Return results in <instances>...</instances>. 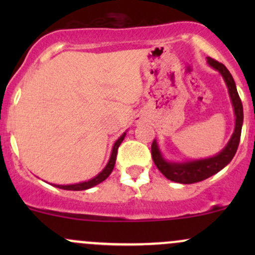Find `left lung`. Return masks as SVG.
Returning <instances> with one entry per match:
<instances>
[{
	"instance_id": "obj_1",
	"label": "left lung",
	"mask_w": 255,
	"mask_h": 255,
	"mask_svg": "<svg viewBox=\"0 0 255 255\" xmlns=\"http://www.w3.org/2000/svg\"><path fill=\"white\" fill-rule=\"evenodd\" d=\"M207 64L216 71H218L225 80L228 94H230L231 104L233 107V113H235V130L225 148L213 156L185 161H170L165 159L159 148L158 142L156 139H154L151 144V158H153L154 164L166 179L179 182V184H194V182L202 181V180L222 170L226 165L231 163L235 156L239 139H241L242 126H243V106H242V101L239 99L235 80L223 64L211 58H207Z\"/></svg>"
}]
</instances>
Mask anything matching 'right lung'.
<instances>
[{
	"instance_id": "add662e5",
	"label": "right lung",
	"mask_w": 255,
	"mask_h": 255,
	"mask_svg": "<svg viewBox=\"0 0 255 255\" xmlns=\"http://www.w3.org/2000/svg\"><path fill=\"white\" fill-rule=\"evenodd\" d=\"M126 134H127V130L116 140L115 144L112 146V151H111V155H110L109 161H107L106 166L97 174L96 176H94L92 179L87 180V181H81V182H76V184H69V185H56L53 184V186L59 187V189H63V190H71V191H81V190H87V189H91V187L96 186L99 185L100 182H102L104 180H106L107 177L110 176V174L112 173L113 168H115V164H116V158H117V150H118V146L121 145V143L123 142L125 139Z\"/></svg>"
}]
</instances>
